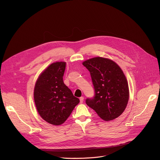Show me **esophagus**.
Listing matches in <instances>:
<instances>
[{
	"mask_svg": "<svg viewBox=\"0 0 160 160\" xmlns=\"http://www.w3.org/2000/svg\"><path fill=\"white\" fill-rule=\"evenodd\" d=\"M79 100H80V103H82L83 102V101H84V98H83L82 96H81V97H80Z\"/></svg>",
	"mask_w": 160,
	"mask_h": 160,
	"instance_id": "obj_1",
	"label": "esophagus"
}]
</instances>
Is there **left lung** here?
<instances>
[{
  "label": "left lung",
  "mask_w": 160,
  "mask_h": 160,
  "mask_svg": "<svg viewBox=\"0 0 160 160\" xmlns=\"http://www.w3.org/2000/svg\"><path fill=\"white\" fill-rule=\"evenodd\" d=\"M90 72L95 94L86 103L104 120L117 118L122 113L129 100V88L126 76L112 60L94 57L82 62Z\"/></svg>",
  "instance_id": "1"
}]
</instances>
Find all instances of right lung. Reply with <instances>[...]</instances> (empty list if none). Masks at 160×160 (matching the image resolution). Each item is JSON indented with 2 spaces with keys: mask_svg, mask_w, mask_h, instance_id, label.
<instances>
[{
  "mask_svg": "<svg viewBox=\"0 0 160 160\" xmlns=\"http://www.w3.org/2000/svg\"><path fill=\"white\" fill-rule=\"evenodd\" d=\"M65 62L49 65L38 78L34 98L38 112L47 122L58 126L63 124L79 103L63 81Z\"/></svg>",
  "mask_w": 160,
  "mask_h": 160,
  "instance_id": "add662e5",
  "label": "right lung"
}]
</instances>
